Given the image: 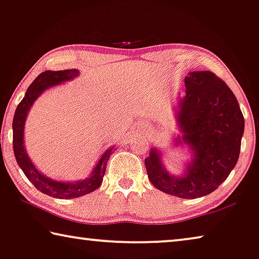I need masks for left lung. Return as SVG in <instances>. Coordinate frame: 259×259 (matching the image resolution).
Instances as JSON below:
<instances>
[{"label": "left lung", "mask_w": 259, "mask_h": 259, "mask_svg": "<svg viewBox=\"0 0 259 259\" xmlns=\"http://www.w3.org/2000/svg\"><path fill=\"white\" fill-rule=\"evenodd\" d=\"M186 94L177 98L176 121L181 135L173 145L186 148L191 158L181 175H171L160 149L151 148L145 167L158 190L181 199L210 194L236 165L244 133V117L230 88L213 72H190Z\"/></svg>", "instance_id": "obj_1"}]
</instances>
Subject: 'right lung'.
<instances>
[{
    "label": "right lung",
    "instance_id": "add662e5",
    "mask_svg": "<svg viewBox=\"0 0 259 259\" xmlns=\"http://www.w3.org/2000/svg\"><path fill=\"white\" fill-rule=\"evenodd\" d=\"M78 69H65V71H45L40 73L30 87L26 90L24 98L16 108L13 121V145L14 153L18 166L22 168L33 186L38 191L46 195L57 199H73L86 195L88 193L94 192L102 184L103 176L106 173L108 159L115 146L107 149L102 156L100 157L98 163L93 167L91 175L86 179L78 181H58L46 177L39 172L34 164L31 161L30 157L24 148V128L28 114L33 103L43 93L49 88L61 84L66 81L75 79L79 76Z\"/></svg>",
    "mask_w": 259,
    "mask_h": 259
}]
</instances>
